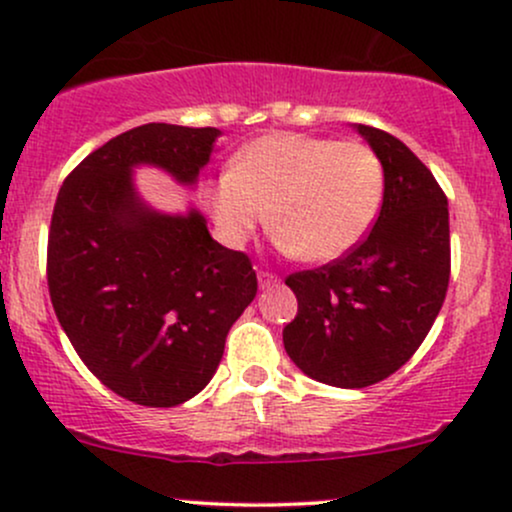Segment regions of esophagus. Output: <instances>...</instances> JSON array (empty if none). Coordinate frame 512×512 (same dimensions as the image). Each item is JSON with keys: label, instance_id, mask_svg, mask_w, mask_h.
Segmentation results:
<instances>
[{"label": "esophagus", "instance_id": "obj_1", "mask_svg": "<svg viewBox=\"0 0 512 512\" xmlns=\"http://www.w3.org/2000/svg\"><path fill=\"white\" fill-rule=\"evenodd\" d=\"M257 281H260V289L267 291V289H274V286L279 284V276L272 272H260L257 274Z\"/></svg>", "mask_w": 512, "mask_h": 512}]
</instances>
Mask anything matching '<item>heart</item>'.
<instances>
[{
	"label": "heart",
	"instance_id": "1",
	"mask_svg": "<svg viewBox=\"0 0 512 512\" xmlns=\"http://www.w3.org/2000/svg\"><path fill=\"white\" fill-rule=\"evenodd\" d=\"M385 197V170L361 142L301 132L252 139L211 185L209 209L223 243L243 245L269 221L281 250L332 262L368 236Z\"/></svg>",
	"mask_w": 512,
	"mask_h": 512
}]
</instances>
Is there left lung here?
<instances>
[{"label":"left lung","instance_id":"obj_1","mask_svg":"<svg viewBox=\"0 0 512 512\" xmlns=\"http://www.w3.org/2000/svg\"><path fill=\"white\" fill-rule=\"evenodd\" d=\"M385 170L373 231L337 262L296 272L298 315L284 327L291 361L317 383L368 387L414 356L450 281L448 199L407 144L354 125Z\"/></svg>","mask_w":512,"mask_h":512}]
</instances>
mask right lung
<instances>
[{
    "mask_svg": "<svg viewBox=\"0 0 512 512\" xmlns=\"http://www.w3.org/2000/svg\"><path fill=\"white\" fill-rule=\"evenodd\" d=\"M219 137L166 122L122 132L69 173L52 211L57 320L88 370L144 407H178L209 385L257 293L248 257L216 243L202 211H158L134 185V168L151 166L195 187Z\"/></svg>",
    "mask_w": 512,
    "mask_h": 512,
    "instance_id": "obj_1",
    "label": "right lung"
}]
</instances>
